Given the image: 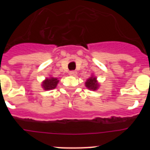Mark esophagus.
<instances>
[{
    "instance_id": "obj_1",
    "label": "esophagus",
    "mask_w": 150,
    "mask_h": 150,
    "mask_svg": "<svg viewBox=\"0 0 150 150\" xmlns=\"http://www.w3.org/2000/svg\"><path fill=\"white\" fill-rule=\"evenodd\" d=\"M69 74H70V75L72 76H76V71H70Z\"/></svg>"
}]
</instances>
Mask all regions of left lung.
<instances>
[{"label": "left lung", "instance_id": "obj_1", "mask_svg": "<svg viewBox=\"0 0 150 150\" xmlns=\"http://www.w3.org/2000/svg\"><path fill=\"white\" fill-rule=\"evenodd\" d=\"M85 86L88 89L96 91L100 87V83L97 80L96 76H95L94 75H91L88 79H87L86 82L85 83Z\"/></svg>", "mask_w": 150, "mask_h": 150}]
</instances>
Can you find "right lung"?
Segmentation results:
<instances>
[{
	"label": "right lung",
	"mask_w": 150,
	"mask_h": 150,
	"mask_svg": "<svg viewBox=\"0 0 150 150\" xmlns=\"http://www.w3.org/2000/svg\"><path fill=\"white\" fill-rule=\"evenodd\" d=\"M59 78L52 77V76H50L42 82L41 86L45 91H48V90L54 89L56 88L57 85L59 83Z\"/></svg>",
	"instance_id": "1"
}]
</instances>
